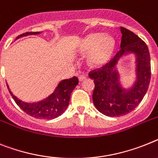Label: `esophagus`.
I'll return each instance as SVG.
<instances>
[{"label": "esophagus", "mask_w": 158, "mask_h": 158, "mask_svg": "<svg viewBox=\"0 0 158 158\" xmlns=\"http://www.w3.org/2000/svg\"><path fill=\"white\" fill-rule=\"evenodd\" d=\"M78 78H79V81H83V80H84L87 78V76L85 75L82 74L81 72H79L78 73Z\"/></svg>", "instance_id": "esophagus-1"}]
</instances>
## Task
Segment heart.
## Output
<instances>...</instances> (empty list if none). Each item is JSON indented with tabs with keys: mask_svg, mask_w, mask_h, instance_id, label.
I'll list each match as a JSON object with an SVG mask.
<instances>
[{
	"mask_svg": "<svg viewBox=\"0 0 158 158\" xmlns=\"http://www.w3.org/2000/svg\"><path fill=\"white\" fill-rule=\"evenodd\" d=\"M116 47V42L112 36L103 34H91L80 42L78 51L81 54L89 55L90 64L99 67L111 59Z\"/></svg>",
	"mask_w": 158,
	"mask_h": 158,
	"instance_id": "b5f03b06",
	"label": "heart"
}]
</instances>
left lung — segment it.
<instances>
[{
    "label": "left lung",
    "mask_w": 158,
    "mask_h": 158,
    "mask_svg": "<svg viewBox=\"0 0 158 158\" xmlns=\"http://www.w3.org/2000/svg\"><path fill=\"white\" fill-rule=\"evenodd\" d=\"M120 50L109 63L89 72L94 80L92 99L95 108L105 116L126 115L138 106L149 88L151 78L150 55L148 46L137 35L120 27ZM134 53L136 58V81L128 89L122 88L116 65L121 56Z\"/></svg>",
    "instance_id": "left-lung-1"
}]
</instances>
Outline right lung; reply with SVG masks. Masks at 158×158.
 <instances>
[{"instance_id": "add662e5", "label": "right lung", "mask_w": 158, "mask_h": 158, "mask_svg": "<svg viewBox=\"0 0 158 158\" xmlns=\"http://www.w3.org/2000/svg\"><path fill=\"white\" fill-rule=\"evenodd\" d=\"M40 32H26L18 36V38L28 35L39 34ZM7 84V83H6ZM79 84V79L75 76L69 79H63L54 89V92L46 99L35 103H26L18 99L12 93L7 84L9 93L16 104L28 115L38 119L51 120L61 116L68 107L71 94L75 87Z\"/></svg>"}]
</instances>
